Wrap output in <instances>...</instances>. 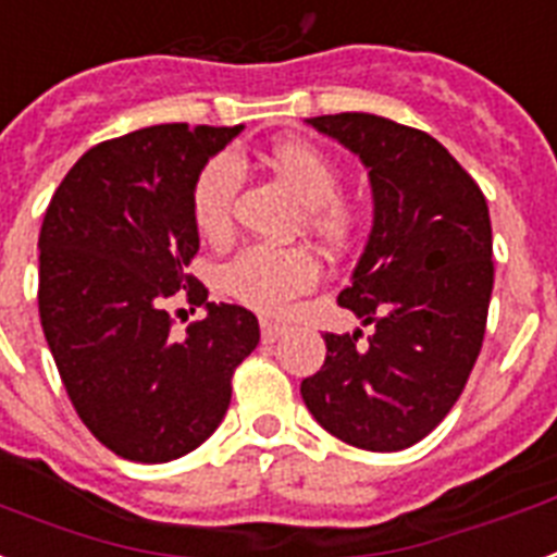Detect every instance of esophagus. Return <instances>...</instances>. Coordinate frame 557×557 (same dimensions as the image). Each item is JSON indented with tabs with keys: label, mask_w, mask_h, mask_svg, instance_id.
Listing matches in <instances>:
<instances>
[{
	"label": "esophagus",
	"mask_w": 557,
	"mask_h": 557,
	"mask_svg": "<svg viewBox=\"0 0 557 557\" xmlns=\"http://www.w3.org/2000/svg\"><path fill=\"white\" fill-rule=\"evenodd\" d=\"M282 335H284L282 324H275L273 319H261V342L273 344V342H278Z\"/></svg>",
	"instance_id": "esophagus-1"
}]
</instances>
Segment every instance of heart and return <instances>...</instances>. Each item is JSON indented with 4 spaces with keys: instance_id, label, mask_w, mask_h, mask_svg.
<instances>
[{
    "instance_id": "1",
    "label": "heart",
    "mask_w": 557,
    "mask_h": 557,
    "mask_svg": "<svg viewBox=\"0 0 557 557\" xmlns=\"http://www.w3.org/2000/svg\"><path fill=\"white\" fill-rule=\"evenodd\" d=\"M268 164L305 205V227L324 245H344L352 230V210L338 199L342 173L321 147L301 139L278 141ZM242 187V168L233 156H213L193 182V222L207 238H224L233 227V205ZM319 282V264L301 247H247L224 268V289L252 310L278 315L289 301Z\"/></svg>"
}]
</instances>
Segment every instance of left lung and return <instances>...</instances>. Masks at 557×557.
I'll return each mask as SVG.
<instances>
[{"instance_id":"obj_1","label":"left lung","mask_w":557,"mask_h":557,"mask_svg":"<svg viewBox=\"0 0 557 557\" xmlns=\"http://www.w3.org/2000/svg\"><path fill=\"white\" fill-rule=\"evenodd\" d=\"M307 124L370 170L372 230L338 305L372 333H324L327 358L301 398L344 444L407 449L453 410L481 352L495 278L490 207L430 133L372 113Z\"/></svg>"}]
</instances>
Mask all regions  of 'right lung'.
<instances>
[{
	"label": "right lung",
	"mask_w": 557,
	"mask_h": 557,
	"mask_svg": "<svg viewBox=\"0 0 557 557\" xmlns=\"http://www.w3.org/2000/svg\"><path fill=\"white\" fill-rule=\"evenodd\" d=\"M245 131L153 124L90 147L39 233V319L85 426L127 461L164 463L215 433L259 319L207 301L185 273L199 252L193 182ZM185 288L208 315L170 336L163 301Z\"/></svg>",
	"instance_id": "obj_1"
}]
</instances>
